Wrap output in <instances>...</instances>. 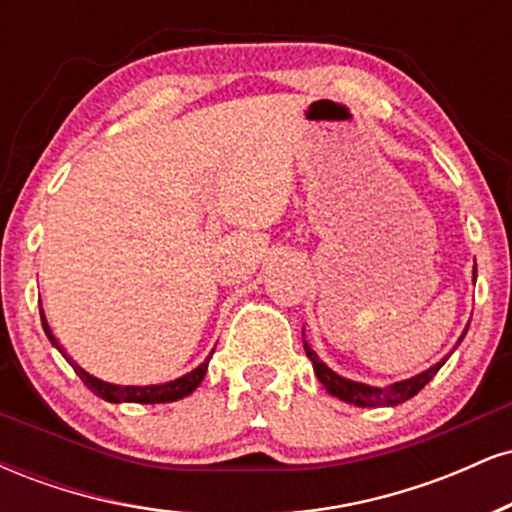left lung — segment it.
Instances as JSON below:
<instances>
[{
    "mask_svg": "<svg viewBox=\"0 0 512 512\" xmlns=\"http://www.w3.org/2000/svg\"><path fill=\"white\" fill-rule=\"evenodd\" d=\"M474 279H477V264H474ZM464 334H467V330L462 332L460 342L464 339ZM460 342H457V344H460ZM303 346H305V356L313 361L317 380L325 385V390L330 392V395L339 397L346 404H354V407H397V404L407 402V399L414 397L416 392L424 390V387L433 380V375H436L438 370L443 368V363L448 361V356H445L443 361L436 363V366L426 368L424 373L414 375V378L399 380V383H392V385H385V387H373V385H366V383H354V380H349V378H342V375L334 373L332 368H327L325 363L317 358V354L313 349H310L308 342H305Z\"/></svg>",
    "mask_w": 512,
    "mask_h": 512,
    "instance_id": "left-lung-1",
    "label": "left lung"
}]
</instances>
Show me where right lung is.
Returning a JSON list of instances; mask_svg holds the SVG:
<instances>
[{"mask_svg":"<svg viewBox=\"0 0 512 512\" xmlns=\"http://www.w3.org/2000/svg\"><path fill=\"white\" fill-rule=\"evenodd\" d=\"M40 320H43V330L45 334H48V339L52 344L57 346V351L67 358L69 363H72L74 373L79 375L81 380H84V385L88 387V390L93 392V395H98L101 399H105V402H113V404H120V402H134V404H163V402H178V399L192 395V392L197 390L199 383L204 380V375H207V368H209V358L211 354L207 356V361L199 363V366L195 370H190V373H185L182 378L178 380H170V383H163V385H113V383H105V380H98L93 378V375H88L84 368L76 366V363L69 358L67 354L62 351L60 342L55 339V334H52L48 320H45V313L40 310Z\"/></svg>","mask_w":512,"mask_h":512,"instance_id":"right-lung-1","label":"right lung"}]
</instances>
